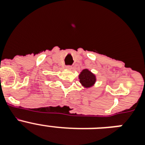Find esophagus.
I'll return each mask as SVG.
<instances>
[{
	"label": "esophagus",
	"mask_w": 145,
	"mask_h": 145,
	"mask_svg": "<svg viewBox=\"0 0 145 145\" xmlns=\"http://www.w3.org/2000/svg\"><path fill=\"white\" fill-rule=\"evenodd\" d=\"M66 68L67 69V70H71L72 67L71 65H67V66H66Z\"/></svg>",
	"instance_id": "obj_1"
}]
</instances>
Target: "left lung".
Here are the masks:
<instances>
[{
  "label": "left lung",
  "mask_w": 145,
  "mask_h": 145,
  "mask_svg": "<svg viewBox=\"0 0 145 145\" xmlns=\"http://www.w3.org/2000/svg\"><path fill=\"white\" fill-rule=\"evenodd\" d=\"M79 79L82 85L86 88L93 86L96 81L95 75L87 69H85L80 72L79 75Z\"/></svg>",
  "instance_id": "obj_1"
}]
</instances>
